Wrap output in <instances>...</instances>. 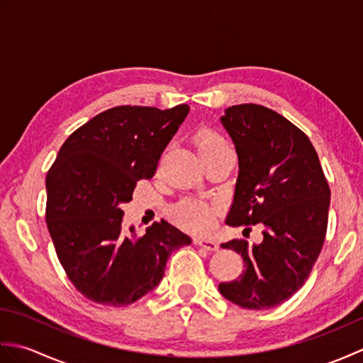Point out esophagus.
<instances>
[{
  "label": "esophagus",
  "mask_w": 363,
  "mask_h": 363,
  "mask_svg": "<svg viewBox=\"0 0 363 363\" xmlns=\"http://www.w3.org/2000/svg\"><path fill=\"white\" fill-rule=\"evenodd\" d=\"M194 243L196 246H201V248H204L207 251H218V248H220V245L217 242L209 240V238H199V237H196V238H194Z\"/></svg>",
  "instance_id": "34e87169"
}]
</instances>
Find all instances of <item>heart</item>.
Segmentation results:
<instances>
[{
    "label": "heart",
    "mask_w": 363,
    "mask_h": 363,
    "mask_svg": "<svg viewBox=\"0 0 363 363\" xmlns=\"http://www.w3.org/2000/svg\"><path fill=\"white\" fill-rule=\"evenodd\" d=\"M225 146H228L226 142L212 130H201L196 135V148L201 156L225 148ZM217 215L218 207L201 201V199H184L172 211V217L176 225L191 230V233H207V230H211L215 221H217Z\"/></svg>",
    "instance_id": "heart-1"
}]
</instances>
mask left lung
<instances>
[{
  "instance_id": "1",
  "label": "left lung",
  "mask_w": 363,
  "mask_h": 363,
  "mask_svg": "<svg viewBox=\"0 0 363 363\" xmlns=\"http://www.w3.org/2000/svg\"><path fill=\"white\" fill-rule=\"evenodd\" d=\"M238 156V177L226 225H264V240L221 243L243 259L240 277L221 282L230 303L272 309L303 287L323 248L330 190L303 130L259 104L228 107L220 118Z\"/></svg>"
}]
</instances>
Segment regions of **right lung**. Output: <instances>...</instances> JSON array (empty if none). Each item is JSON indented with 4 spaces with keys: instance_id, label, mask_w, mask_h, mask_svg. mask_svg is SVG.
<instances>
[{
    "instance_id": "obj_1",
    "label": "right lung",
    "mask_w": 363,
    "mask_h": 363,
    "mask_svg": "<svg viewBox=\"0 0 363 363\" xmlns=\"http://www.w3.org/2000/svg\"><path fill=\"white\" fill-rule=\"evenodd\" d=\"M190 107L118 106L78 128L46 174V226L68 279L90 301L129 306L157 287L169 254L191 238L152 223L146 234L121 233L137 181L156 173L159 159Z\"/></svg>"
}]
</instances>
